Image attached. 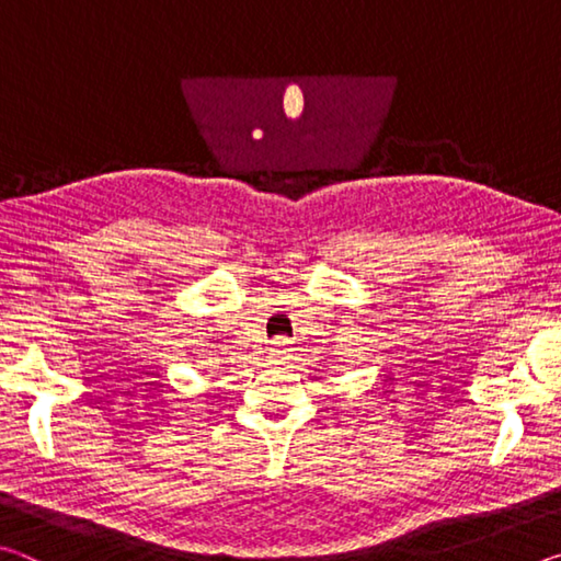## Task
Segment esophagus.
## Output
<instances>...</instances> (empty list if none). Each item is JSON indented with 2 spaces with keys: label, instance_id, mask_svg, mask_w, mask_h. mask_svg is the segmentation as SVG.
Listing matches in <instances>:
<instances>
[{
  "label": "esophagus",
  "instance_id": "obj_1",
  "mask_svg": "<svg viewBox=\"0 0 561 561\" xmlns=\"http://www.w3.org/2000/svg\"><path fill=\"white\" fill-rule=\"evenodd\" d=\"M287 354H289V341L287 339H274L272 346H270V356L274 360H282V358H287Z\"/></svg>",
  "mask_w": 561,
  "mask_h": 561
}]
</instances>
